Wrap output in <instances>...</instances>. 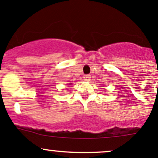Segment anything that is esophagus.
<instances>
[{
  "instance_id": "esophagus-1",
  "label": "esophagus",
  "mask_w": 158,
  "mask_h": 158,
  "mask_svg": "<svg viewBox=\"0 0 158 158\" xmlns=\"http://www.w3.org/2000/svg\"><path fill=\"white\" fill-rule=\"evenodd\" d=\"M83 78H84V80L86 81V82H89V81H90V79H91V76H89V75H86V76H84Z\"/></svg>"
}]
</instances>
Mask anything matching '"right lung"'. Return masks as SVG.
Instances as JSON below:
<instances>
[{
    "instance_id": "add662e5",
    "label": "right lung",
    "mask_w": 158,
    "mask_h": 158,
    "mask_svg": "<svg viewBox=\"0 0 158 158\" xmlns=\"http://www.w3.org/2000/svg\"><path fill=\"white\" fill-rule=\"evenodd\" d=\"M70 84H72V83H69V85H70Z\"/></svg>"
}]
</instances>
